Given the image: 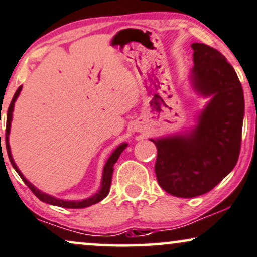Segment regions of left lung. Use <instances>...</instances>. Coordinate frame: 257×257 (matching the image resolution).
Returning a JSON list of instances; mask_svg holds the SVG:
<instances>
[{"label": "left lung", "instance_id": "8db88e82", "mask_svg": "<svg viewBox=\"0 0 257 257\" xmlns=\"http://www.w3.org/2000/svg\"><path fill=\"white\" fill-rule=\"evenodd\" d=\"M191 48L194 86L212 100L189 135L151 140L157 146L158 183L178 197L212 190L236 166L242 141L244 95L233 67L212 46L194 43Z\"/></svg>", "mask_w": 257, "mask_h": 257}]
</instances>
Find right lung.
Segmentation results:
<instances>
[{"mask_svg": "<svg viewBox=\"0 0 257 257\" xmlns=\"http://www.w3.org/2000/svg\"><path fill=\"white\" fill-rule=\"evenodd\" d=\"M20 91H21V86L17 89V92H15L14 97H13V99H12L11 105H9L8 111H7V125H6V148H7L8 158H9V160H11L12 165H13V168L15 169V171H17L18 174H19L21 179H23V181H24V183L30 188L31 191H32V193L35 194V195L38 197L40 201H43V202H46V203H50V205H54V206L63 207V208H85V207L94 205V203H97V202H99V201L103 200L104 197H106V195H107V194H109V190H110L111 179H112L113 166H115L117 159L119 158L120 153H122L123 150H124V148L126 147V144L119 145V146L117 147L115 151H113V153L111 154L110 158L107 159V162H106V164H105V166H104L103 179H101V188H100V190H99L94 196L89 197V199H86V200H82V201H64V200L55 199V197L48 195V194L42 193V191L37 189L35 185L31 184L30 182L24 177V175L21 174L20 170L18 169L17 165H15L13 158H12L11 148H9V142H8V135H9V131H11L12 113H13L14 103H15V100H17V98H18V95H19Z\"/></svg>", "mask_w": 257, "mask_h": 257, "instance_id": "right-lung-1", "label": "right lung"}]
</instances>
